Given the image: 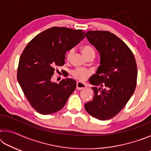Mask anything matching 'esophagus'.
<instances>
[{"mask_svg":"<svg viewBox=\"0 0 151 151\" xmlns=\"http://www.w3.org/2000/svg\"><path fill=\"white\" fill-rule=\"evenodd\" d=\"M86 87V86L85 84L80 83V82H77L76 83V89L78 90H81V89H84Z\"/></svg>","mask_w":151,"mask_h":151,"instance_id":"34e87169","label":"esophagus"}]
</instances>
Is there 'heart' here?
<instances>
[{"instance_id":"heart-1","label":"heart","mask_w":151,"mask_h":151,"mask_svg":"<svg viewBox=\"0 0 151 151\" xmlns=\"http://www.w3.org/2000/svg\"><path fill=\"white\" fill-rule=\"evenodd\" d=\"M73 52V49H70L68 51L67 54H66V57H67L68 59H69L71 57ZM82 52H83L84 57L85 58L91 55L94 56V57L95 56V51L91 46H85V47H83L82 48ZM71 74H72L73 77L76 78V80L84 81L88 78V76H90L91 72L90 70L85 69V68H76V69L72 70Z\"/></svg>"}]
</instances>
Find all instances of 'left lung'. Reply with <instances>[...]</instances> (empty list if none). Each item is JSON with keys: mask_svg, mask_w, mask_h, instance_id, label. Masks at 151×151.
I'll use <instances>...</instances> for the list:
<instances>
[{"mask_svg": "<svg viewBox=\"0 0 151 151\" xmlns=\"http://www.w3.org/2000/svg\"><path fill=\"white\" fill-rule=\"evenodd\" d=\"M85 37L101 55L100 66L89 81L94 87L86 112L101 121L113 118L126 105L137 85V66L129 47L109 31L90 30Z\"/></svg>", "mask_w": 151, "mask_h": 151, "instance_id": "1", "label": "left lung"}]
</instances>
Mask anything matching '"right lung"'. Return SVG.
I'll return each instance as SVG.
<instances>
[{
    "mask_svg": "<svg viewBox=\"0 0 151 151\" xmlns=\"http://www.w3.org/2000/svg\"><path fill=\"white\" fill-rule=\"evenodd\" d=\"M85 38L83 30L54 27L28 43L20 56L17 80L30 105L41 114L62 109L76 88V81H52L56 68L65 64V53ZM58 69H57V71Z\"/></svg>",
    "mask_w": 151,
    "mask_h": 151,
    "instance_id": "add662e5",
    "label": "right lung"
}]
</instances>
